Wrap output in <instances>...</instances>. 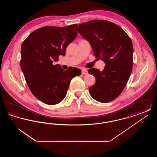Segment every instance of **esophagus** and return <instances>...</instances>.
I'll list each match as a JSON object with an SVG mask.
<instances>
[{"label":"esophagus","mask_w":157,"mask_h":157,"mask_svg":"<svg viewBox=\"0 0 157 157\" xmlns=\"http://www.w3.org/2000/svg\"><path fill=\"white\" fill-rule=\"evenodd\" d=\"M82 75H88V71L86 69H83L82 70Z\"/></svg>","instance_id":"34e87169"}]
</instances>
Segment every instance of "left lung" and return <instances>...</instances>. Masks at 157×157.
I'll use <instances>...</instances> for the list:
<instances>
[{"label": "left lung", "instance_id": "1", "mask_svg": "<svg viewBox=\"0 0 157 157\" xmlns=\"http://www.w3.org/2000/svg\"><path fill=\"white\" fill-rule=\"evenodd\" d=\"M78 32L90 42L97 58L105 62L102 71L91 68L96 79L89 88L91 97L106 103L118 97L127 85L133 65V45L127 33L105 20H92L79 25Z\"/></svg>", "mask_w": 157, "mask_h": 157}]
</instances>
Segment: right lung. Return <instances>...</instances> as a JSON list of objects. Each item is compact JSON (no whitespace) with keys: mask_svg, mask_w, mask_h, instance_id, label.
<instances>
[{"mask_svg":"<svg viewBox=\"0 0 157 157\" xmlns=\"http://www.w3.org/2000/svg\"><path fill=\"white\" fill-rule=\"evenodd\" d=\"M78 33V24L65 27L44 26L32 32L23 42L20 62L26 82L33 95L46 104L56 105L67 95L73 78L81 74L76 68L64 71L53 65L65 55Z\"/></svg>","mask_w":157,"mask_h":157,"instance_id":"add662e5","label":"right lung"}]
</instances>
